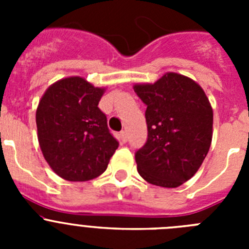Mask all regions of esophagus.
Listing matches in <instances>:
<instances>
[{"label":"esophagus","mask_w":249,"mask_h":249,"mask_svg":"<svg viewBox=\"0 0 249 249\" xmlns=\"http://www.w3.org/2000/svg\"><path fill=\"white\" fill-rule=\"evenodd\" d=\"M118 137H120V141L122 142V143H126L127 138H128V137H127V132L126 131L121 132L120 135H118Z\"/></svg>","instance_id":"esophagus-1"}]
</instances>
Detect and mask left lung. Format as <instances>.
Instances as JSON below:
<instances>
[{
  "label": "left lung",
  "mask_w": 249,
  "mask_h": 249,
  "mask_svg": "<svg viewBox=\"0 0 249 249\" xmlns=\"http://www.w3.org/2000/svg\"><path fill=\"white\" fill-rule=\"evenodd\" d=\"M133 89L147 106L148 129L146 143L135 155L138 173L155 186H181L196 175L210 151V101L198 83L175 72Z\"/></svg>",
  "instance_id": "obj_1"
}]
</instances>
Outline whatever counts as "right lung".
<instances>
[{
    "mask_svg": "<svg viewBox=\"0 0 249 249\" xmlns=\"http://www.w3.org/2000/svg\"><path fill=\"white\" fill-rule=\"evenodd\" d=\"M105 89L82 77L50 86L36 112L37 136L43 157L63 179L89 181L106 171L118 147L98 108Z\"/></svg>",
    "mask_w": 249,
    "mask_h": 249,
    "instance_id": "add662e5",
    "label": "right lung"
}]
</instances>
